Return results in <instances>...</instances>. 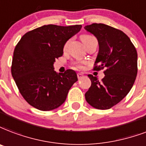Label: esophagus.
<instances>
[{"label": "esophagus", "instance_id": "esophagus-1", "mask_svg": "<svg viewBox=\"0 0 146 146\" xmlns=\"http://www.w3.org/2000/svg\"><path fill=\"white\" fill-rule=\"evenodd\" d=\"M77 77H78V79L80 80V79H81V78L83 77V75L82 74V73H77Z\"/></svg>", "mask_w": 146, "mask_h": 146}]
</instances>
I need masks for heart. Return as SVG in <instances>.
I'll return each instance as SVG.
<instances>
[{
	"instance_id": "1",
	"label": "heart",
	"mask_w": 146,
	"mask_h": 146,
	"mask_svg": "<svg viewBox=\"0 0 146 146\" xmlns=\"http://www.w3.org/2000/svg\"><path fill=\"white\" fill-rule=\"evenodd\" d=\"M91 37H93V36H90V35H83V36H81V39H82V41H83V43H84V42H85L86 40L91 38ZM66 45H67V44H66L65 47L66 46ZM83 67H84V63H75V68L83 69Z\"/></svg>"
}]
</instances>
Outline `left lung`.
<instances>
[{
    "mask_svg": "<svg viewBox=\"0 0 146 146\" xmlns=\"http://www.w3.org/2000/svg\"><path fill=\"white\" fill-rule=\"evenodd\" d=\"M99 43V53L94 70L105 68V76L100 81L88 75L91 86L85 98L93 107L109 110L125 97L135 83L137 76V51L129 37L122 31L103 24L86 26Z\"/></svg>",
    "mask_w": 146,
    "mask_h": 146,
    "instance_id": "1",
    "label": "left lung"
}]
</instances>
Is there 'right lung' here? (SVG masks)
Instances as JSON below:
<instances>
[{
	"mask_svg": "<svg viewBox=\"0 0 146 146\" xmlns=\"http://www.w3.org/2000/svg\"><path fill=\"white\" fill-rule=\"evenodd\" d=\"M81 28V25H44L26 33L17 43L11 74L21 94L31 106L50 111L65 102L70 89L78 80L77 76L73 70L58 74L53 63L63 56L66 41Z\"/></svg>",
	"mask_w": 146,
	"mask_h": 146,
	"instance_id": "add662e5",
	"label": "right lung"
}]
</instances>
